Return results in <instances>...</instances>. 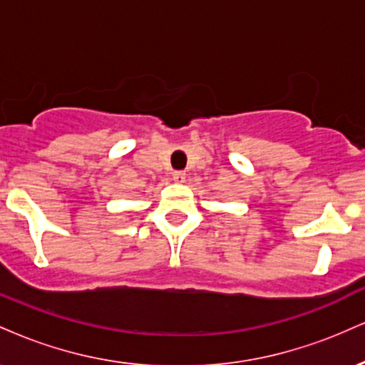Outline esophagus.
<instances>
[{
	"mask_svg": "<svg viewBox=\"0 0 365 365\" xmlns=\"http://www.w3.org/2000/svg\"><path fill=\"white\" fill-rule=\"evenodd\" d=\"M185 178H187L185 171H175V173H173V182L183 183V182H185Z\"/></svg>",
	"mask_w": 365,
	"mask_h": 365,
	"instance_id": "1",
	"label": "esophagus"
}]
</instances>
